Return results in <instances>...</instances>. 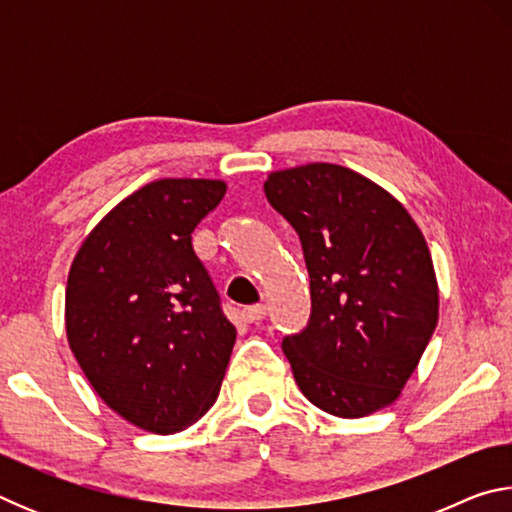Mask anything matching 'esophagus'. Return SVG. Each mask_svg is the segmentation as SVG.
<instances>
[{"mask_svg": "<svg viewBox=\"0 0 512 512\" xmlns=\"http://www.w3.org/2000/svg\"><path fill=\"white\" fill-rule=\"evenodd\" d=\"M266 316V307L264 305H250L244 309V318L248 323H259Z\"/></svg>", "mask_w": 512, "mask_h": 512, "instance_id": "obj_1", "label": "esophagus"}]
</instances>
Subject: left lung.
<instances>
[{"instance_id":"1","label":"left lung","mask_w":512,"mask_h":512,"mask_svg":"<svg viewBox=\"0 0 512 512\" xmlns=\"http://www.w3.org/2000/svg\"><path fill=\"white\" fill-rule=\"evenodd\" d=\"M264 192L296 228L309 271V325L282 341L298 388L336 418L386 409L438 325L420 228L384 187L341 164L273 171Z\"/></svg>"}]
</instances>
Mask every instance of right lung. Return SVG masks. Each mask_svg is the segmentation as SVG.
<instances>
[{
    "mask_svg": "<svg viewBox=\"0 0 512 512\" xmlns=\"http://www.w3.org/2000/svg\"><path fill=\"white\" fill-rule=\"evenodd\" d=\"M225 189L153 180L94 225L69 268V350L108 409L160 436L212 409L237 339L192 246Z\"/></svg>",
    "mask_w": 512,
    "mask_h": 512,
    "instance_id": "1",
    "label": "right lung"
}]
</instances>
